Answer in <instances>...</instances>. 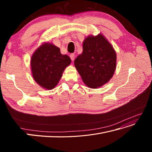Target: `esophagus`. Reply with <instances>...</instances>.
I'll return each instance as SVG.
<instances>
[{
  "label": "esophagus",
  "mask_w": 152,
  "mask_h": 152,
  "mask_svg": "<svg viewBox=\"0 0 152 152\" xmlns=\"http://www.w3.org/2000/svg\"><path fill=\"white\" fill-rule=\"evenodd\" d=\"M70 57L72 59V61H73V60H74V59H75V54H71L70 55Z\"/></svg>",
  "instance_id": "1"
}]
</instances>
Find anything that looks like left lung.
Instances as JSON below:
<instances>
[{
  "instance_id": "8db88e82",
  "label": "left lung",
  "mask_w": 152,
  "mask_h": 152,
  "mask_svg": "<svg viewBox=\"0 0 152 152\" xmlns=\"http://www.w3.org/2000/svg\"><path fill=\"white\" fill-rule=\"evenodd\" d=\"M117 55L113 48L102 34L89 35L83 42V52L74 65L84 83L90 88H98L113 77Z\"/></svg>"
}]
</instances>
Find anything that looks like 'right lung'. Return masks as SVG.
Here are the masks:
<instances>
[{
	"instance_id": "right-lung-1",
	"label": "right lung",
	"mask_w": 152,
	"mask_h": 152,
	"mask_svg": "<svg viewBox=\"0 0 152 152\" xmlns=\"http://www.w3.org/2000/svg\"><path fill=\"white\" fill-rule=\"evenodd\" d=\"M70 63V57L61 54L59 48L51 43H44L31 56L32 76L42 88L53 89L58 84L63 71Z\"/></svg>"
}]
</instances>
